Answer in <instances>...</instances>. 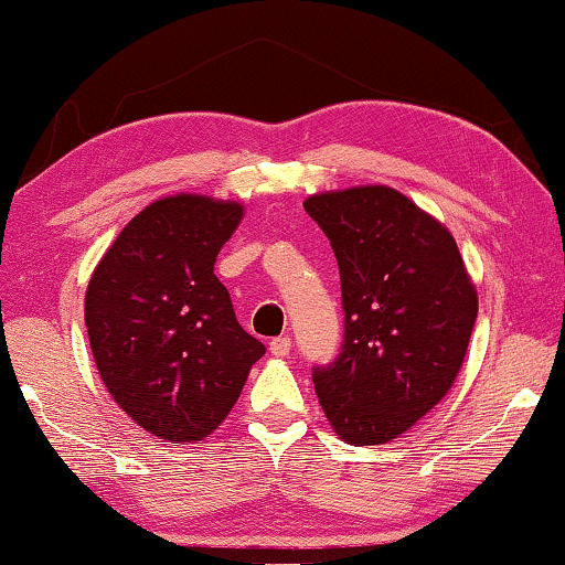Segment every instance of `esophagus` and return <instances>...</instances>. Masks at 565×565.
<instances>
[{"label": "esophagus", "instance_id": "esophagus-1", "mask_svg": "<svg viewBox=\"0 0 565 565\" xmlns=\"http://www.w3.org/2000/svg\"><path fill=\"white\" fill-rule=\"evenodd\" d=\"M269 351H271V356H276V359L289 356V351H291V339H289V337L271 339V341H269Z\"/></svg>", "mask_w": 565, "mask_h": 565}]
</instances>
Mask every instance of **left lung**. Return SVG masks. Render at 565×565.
I'll list each match as a JSON object with an SVG mask.
<instances>
[{"label": "left lung", "mask_w": 565, "mask_h": 565, "mask_svg": "<svg viewBox=\"0 0 565 565\" xmlns=\"http://www.w3.org/2000/svg\"><path fill=\"white\" fill-rule=\"evenodd\" d=\"M339 262L343 341L313 366L333 431L376 446L426 416L461 371L478 296L454 236L388 186L303 202Z\"/></svg>", "instance_id": "1"}]
</instances>
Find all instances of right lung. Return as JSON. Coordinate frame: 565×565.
Returning a JSON list of instances; mask_svg holds the SVG:
<instances>
[{"mask_svg": "<svg viewBox=\"0 0 565 565\" xmlns=\"http://www.w3.org/2000/svg\"><path fill=\"white\" fill-rule=\"evenodd\" d=\"M244 216L234 202L179 194L124 226L92 274L84 321L111 398L167 441L222 424L264 343L236 321L214 262Z\"/></svg>", "mask_w": 565, "mask_h": 565, "instance_id": "obj_1", "label": "right lung"}]
</instances>
